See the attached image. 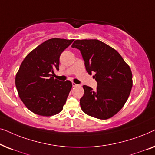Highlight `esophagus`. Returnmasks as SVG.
Instances as JSON below:
<instances>
[{"mask_svg":"<svg viewBox=\"0 0 155 155\" xmlns=\"http://www.w3.org/2000/svg\"><path fill=\"white\" fill-rule=\"evenodd\" d=\"M72 85H73V87H77V86H78V84H75V82H72Z\"/></svg>","mask_w":155,"mask_h":155,"instance_id":"1","label":"esophagus"}]
</instances>
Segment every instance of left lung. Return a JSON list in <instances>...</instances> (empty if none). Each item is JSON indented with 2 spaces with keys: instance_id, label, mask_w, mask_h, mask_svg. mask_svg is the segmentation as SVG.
Here are the masks:
<instances>
[{
  "instance_id": "left-lung-1",
  "label": "left lung",
  "mask_w": 155,
  "mask_h": 155,
  "mask_svg": "<svg viewBox=\"0 0 155 155\" xmlns=\"http://www.w3.org/2000/svg\"><path fill=\"white\" fill-rule=\"evenodd\" d=\"M80 51L86 71L97 82V90L83 85L80 107L87 115L108 119L122 109L133 87L132 72L121 56L97 39L75 40L72 45Z\"/></svg>"
}]
</instances>
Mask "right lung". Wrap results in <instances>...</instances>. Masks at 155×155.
<instances>
[{"mask_svg": "<svg viewBox=\"0 0 155 155\" xmlns=\"http://www.w3.org/2000/svg\"><path fill=\"white\" fill-rule=\"evenodd\" d=\"M74 39L53 38L31 51L16 74L19 97L27 109L37 115L51 116L62 111L72 83L51 77L59 70V58Z\"/></svg>", "mask_w": 155, "mask_h": 155, "instance_id": "add662e5", "label": "right lung"}]
</instances>
